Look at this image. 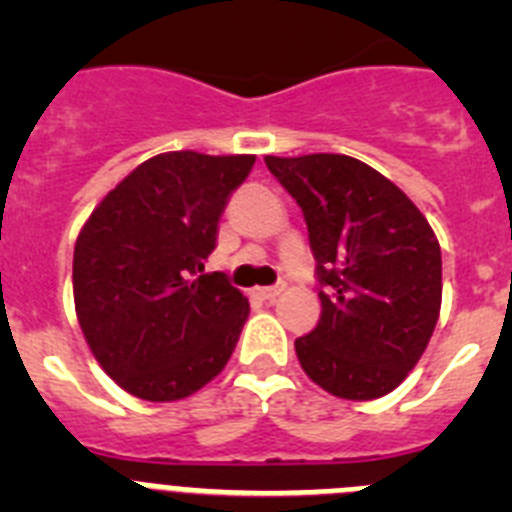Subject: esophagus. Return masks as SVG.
Returning a JSON list of instances; mask_svg holds the SVG:
<instances>
[{
    "instance_id": "34e87169",
    "label": "esophagus",
    "mask_w": 512,
    "mask_h": 512,
    "mask_svg": "<svg viewBox=\"0 0 512 512\" xmlns=\"http://www.w3.org/2000/svg\"><path fill=\"white\" fill-rule=\"evenodd\" d=\"M284 292V284H274V287H256V297L261 300H277Z\"/></svg>"
}]
</instances>
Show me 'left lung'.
<instances>
[{
	"label": "left lung",
	"mask_w": 512,
	"mask_h": 512,
	"mask_svg": "<svg viewBox=\"0 0 512 512\" xmlns=\"http://www.w3.org/2000/svg\"><path fill=\"white\" fill-rule=\"evenodd\" d=\"M300 205L320 284L302 369L343 400H377L418 364L441 312V246L400 187L341 153L266 156Z\"/></svg>",
	"instance_id": "obj_1"
}]
</instances>
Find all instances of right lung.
I'll return each mask as SVG.
<instances>
[{
  "label": "right lung",
  "instance_id": "1",
  "mask_svg": "<svg viewBox=\"0 0 512 512\" xmlns=\"http://www.w3.org/2000/svg\"><path fill=\"white\" fill-rule=\"evenodd\" d=\"M256 156L171 151L130 171L74 246V302L94 359L122 390L174 402L202 390L233 354L248 300L205 274L217 223Z\"/></svg>",
  "mask_w": 512,
  "mask_h": 512
}]
</instances>
